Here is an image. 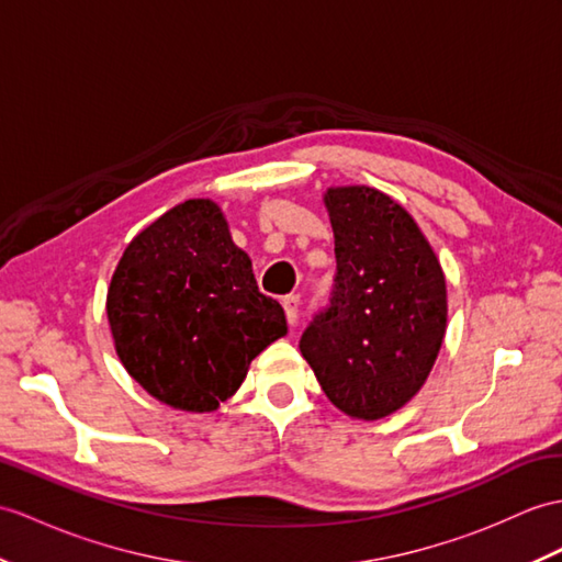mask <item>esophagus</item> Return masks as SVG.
<instances>
[{
  "label": "esophagus",
  "mask_w": 562,
  "mask_h": 562,
  "mask_svg": "<svg viewBox=\"0 0 562 562\" xmlns=\"http://www.w3.org/2000/svg\"><path fill=\"white\" fill-rule=\"evenodd\" d=\"M282 306H284L286 323H290V325H296V318H299V296H296V294L284 296V299H282Z\"/></svg>",
  "instance_id": "34e87169"
}]
</instances>
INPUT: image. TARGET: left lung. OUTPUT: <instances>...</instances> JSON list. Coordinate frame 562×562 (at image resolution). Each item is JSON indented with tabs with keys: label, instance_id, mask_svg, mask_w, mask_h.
I'll return each mask as SVG.
<instances>
[{
	"label": "left lung",
	"instance_id": "obj_1",
	"mask_svg": "<svg viewBox=\"0 0 562 562\" xmlns=\"http://www.w3.org/2000/svg\"><path fill=\"white\" fill-rule=\"evenodd\" d=\"M337 270L330 302L299 340L323 393L355 419H383L428 378L446 337V278L412 215L369 187L325 193Z\"/></svg>",
	"mask_w": 562,
	"mask_h": 562
}]
</instances>
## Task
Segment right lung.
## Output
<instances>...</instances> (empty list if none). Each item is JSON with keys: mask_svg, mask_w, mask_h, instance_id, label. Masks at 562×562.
I'll return each mask as SVG.
<instances>
[{"mask_svg": "<svg viewBox=\"0 0 562 562\" xmlns=\"http://www.w3.org/2000/svg\"><path fill=\"white\" fill-rule=\"evenodd\" d=\"M116 355L169 407L213 412L286 333L213 201L175 205L126 246L108 292Z\"/></svg>", "mask_w": 562, "mask_h": 562, "instance_id": "right-lung-1", "label": "right lung"}]
</instances>
